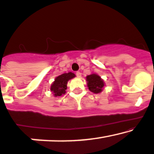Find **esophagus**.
<instances>
[{
  "label": "esophagus",
  "mask_w": 154,
  "mask_h": 154,
  "mask_svg": "<svg viewBox=\"0 0 154 154\" xmlns=\"http://www.w3.org/2000/svg\"><path fill=\"white\" fill-rule=\"evenodd\" d=\"M75 75H76L77 77H81V75H82V73H81V72L77 71L76 72H75Z\"/></svg>",
  "instance_id": "1"
}]
</instances>
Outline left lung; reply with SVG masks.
Segmentation results:
<instances>
[{"label": "left lung", "instance_id": "left-lung-1", "mask_svg": "<svg viewBox=\"0 0 154 154\" xmlns=\"http://www.w3.org/2000/svg\"><path fill=\"white\" fill-rule=\"evenodd\" d=\"M86 82L89 89L91 92L97 93L101 92L104 86V82L103 79L97 74H91V75L86 76Z\"/></svg>", "mask_w": 154, "mask_h": 154}]
</instances>
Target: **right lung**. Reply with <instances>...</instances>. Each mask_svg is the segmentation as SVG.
<instances>
[{
  "instance_id": "1",
  "label": "right lung",
  "mask_w": 154,
  "mask_h": 154,
  "mask_svg": "<svg viewBox=\"0 0 154 154\" xmlns=\"http://www.w3.org/2000/svg\"><path fill=\"white\" fill-rule=\"evenodd\" d=\"M75 76V74L70 72L68 73H63L57 77L51 86V91L54 93V95L60 97L65 94V90L67 89V83L70 79Z\"/></svg>"
}]
</instances>
